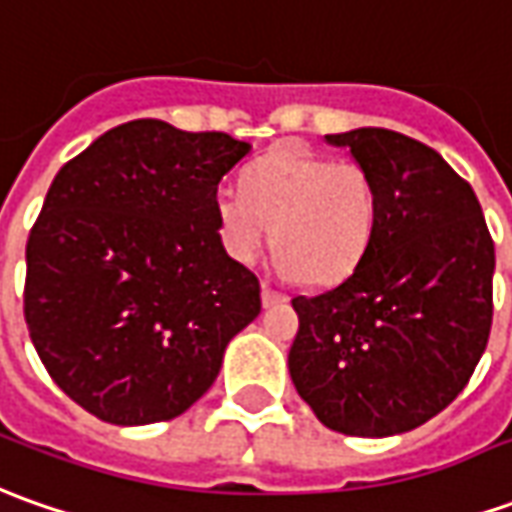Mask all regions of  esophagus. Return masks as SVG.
I'll return each instance as SVG.
<instances>
[{"label": "esophagus", "mask_w": 512, "mask_h": 512, "mask_svg": "<svg viewBox=\"0 0 512 512\" xmlns=\"http://www.w3.org/2000/svg\"><path fill=\"white\" fill-rule=\"evenodd\" d=\"M260 300H263V308H271V305H280V302H285L288 297L280 294V291H274L269 283H263V288H260Z\"/></svg>", "instance_id": "obj_1"}]
</instances>
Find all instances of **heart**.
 <instances>
[{
	"instance_id": "heart-1",
	"label": "heart",
	"mask_w": 512,
	"mask_h": 512,
	"mask_svg": "<svg viewBox=\"0 0 512 512\" xmlns=\"http://www.w3.org/2000/svg\"><path fill=\"white\" fill-rule=\"evenodd\" d=\"M221 246L255 263L274 229V266L311 285H339L361 266L378 229V187L350 159L277 145L243 173L241 190L212 198Z\"/></svg>"
}]
</instances>
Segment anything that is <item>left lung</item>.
<instances>
[{"label": "left lung", "instance_id": "1", "mask_svg": "<svg viewBox=\"0 0 512 512\" xmlns=\"http://www.w3.org/2000/svg\"><path fill=\"white\" fill-rule=\"evenodd\" d=\"M378 187V229L361 266L300 316L288 373L333 431L403 434L443 412L485 353L493 241L471 184L434 148L389 128L325 137Z\"/></svg>", "mask_w": 512, "mask_h": 512}]
</instances>
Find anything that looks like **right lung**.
<instances>
[{"mask_svg": "<svg viewBox=\"0 0 512 512\" xmlns=\"http://www.w3.org/2000/svg\"><path fill=\"white\" fill-rule=\"evenodd\" d=\"M252 151L221 131L131 120L52 179L27 241L24 319L72 401L114 426L187 412L257 314L212 198Z\"/></svg>", "mask_w": 512, "mask_h": 512, "instance_id": "add662e5", "label": "right lung"}]
</instances>
